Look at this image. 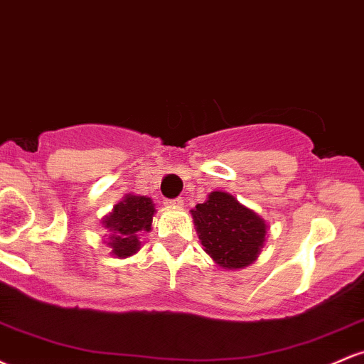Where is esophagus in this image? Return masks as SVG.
<instances>
[{
	"label": "esophagus",
	"mask_w": 364,
	"mask_h": 364,
	"mask_svg": "<svg viewBox=\"0 0 364 364\" xmlns=\"http://www.w3.org/2000/svg\"><path fill=\"white\" fill-rule=\"evenodd\" d=\"M166 205L168 207H173V208H179L183 207V203H185V200L183 198H174V200H166Z\"/></svg>",
	"instance_id": "obj_1"
}]
</instances>
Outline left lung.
Returning <instances> with one entry per match:
<instances>
[{
	"mask_svg": "<svg viewBox=\"0 0 364 364\" xmlns=\"http://www.w3.org/2000/svg\"><path fill=\"white\" fill-rule=\"evenodd\" d=\"M190 212L203 252L220 269H245L262 253L269 224L231 193L212 191Z\"/></svg>",
	"mask_w": 364,
	"mask_h": 364,
	"instance_id": "8db88e82",
	"label": "left lung"
}]
</instances>
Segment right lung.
I'll use <instances>...</instances> for the list:
<instances>
[{
  "label": "right lung",
  "mask_w": 364,
  "mask_h": 364,
  "mask_svg": "<svg viewBox=\"0 0 364 364\" xmlns=\"http://www.w3.org/2000/svg\"><path fill=\"white\" fill-rule=\"evenodd\" d=\"M156 203L144 195L128 193L104 215L102 228L107 229L106 241L114 258H128L141 248L140 236L152 229Z\"/></svg>",
  "instance_id": "obj_1"
}]
</instances>
